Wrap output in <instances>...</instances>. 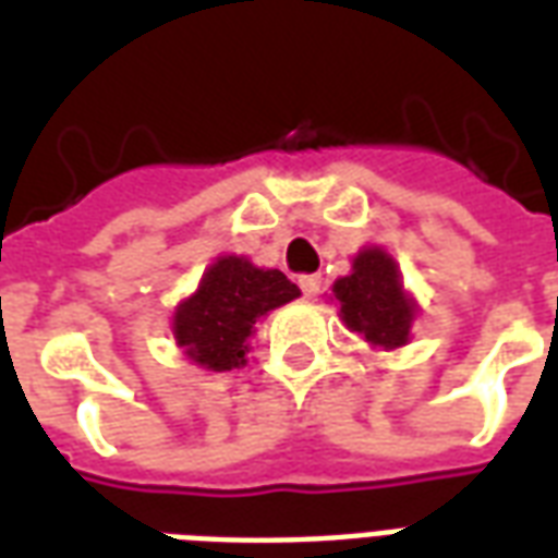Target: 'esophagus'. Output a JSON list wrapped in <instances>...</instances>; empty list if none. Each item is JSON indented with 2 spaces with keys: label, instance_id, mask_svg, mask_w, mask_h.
I'll use <instances>...</instances> for the list:
<instances>
[{
  "label": "esophagus",
  "instance_id": "esophagus-1",
  "mask_svg": "<svg viewBox=\"0 0 558 558\" xmlns=\"http://www.w3.org/2000/svg\"><path fill=\"white\" fill-rule=\"evenodd\" d=\"M299 287H302L304 299H316L323 290V275H304V278H299Z\"/></svg>",
  "mask_w": 558,
  "mask_h": 558
}]
</instances>
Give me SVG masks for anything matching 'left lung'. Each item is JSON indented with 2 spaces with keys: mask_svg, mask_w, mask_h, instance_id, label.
Returning a JSON list of instances; mask_svg holds the SVG:
<instances>
[{
  "mask_svg": "<svg viewBox=\"0 0 558 558\" xmlns=\"http://www.w3.org/2000/svg\"><path fill=\"white\" fill-rule=\"evenodd\" d=\"M331 302L340 304L343 326L371 350H400L412 338L418 304L403 290L400 266L379 244H367L352 256V271L335 280Z\"/></svg>",
  "mask_w": 558,
  "mask_h": 558,
  "instance_id": "8db88e82",
  "label": "left lung"
}]
</instances>
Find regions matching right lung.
Instances as JSON below:
<instances>
[{"label": "right lung", "mask_w": 558, "mask_h": 558, "mask_svg": "<svg viewBox=\"0 0 558 558\" xmlns=\"http://www.w3.org/2000/svg\"><path fill=\"white\" fill-rule=\"evenodd\" d=\"M299 295V287L278 268H259L247 256H218L203 271L199 287L175 304V347L187 362L206 371L220 374L242 367L256 323Z\"/></svg>", "instance_id": "obj_1"}]
</instances>
